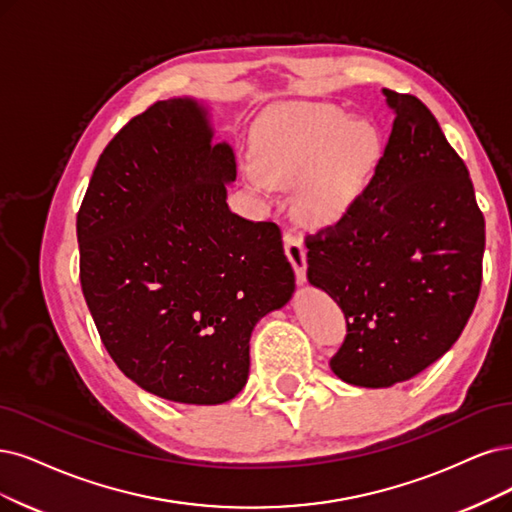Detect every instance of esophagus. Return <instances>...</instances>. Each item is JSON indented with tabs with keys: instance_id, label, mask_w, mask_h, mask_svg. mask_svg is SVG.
Segmentation results:
<instances>
[{
	"instance_id": "1",
	"label": "esophagus",
	"mask_w": 512,
	"mask_h": 512,
	"mask_svg": "<svg viewBox=\"0 0 512 512\" xmlns=\"http://www.w3.org/2000/svg\"><path fill=\"white\" fill-rule=\"evenodd\" d=\"M285 253L291 261V266L295 270L297 282H306V272H308V257H306V244L299 236L287 232L285 234Z\"/></svg>"
}]
</instances>
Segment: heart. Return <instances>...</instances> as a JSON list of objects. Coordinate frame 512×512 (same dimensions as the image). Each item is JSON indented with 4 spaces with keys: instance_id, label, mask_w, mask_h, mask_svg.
Segmentation results:
<instances>
[{
    "instance_id": "b5f03b06",
    "label": "heart",
    "mask_w": 512,
    "mask_h": 512,
    "mask_svg": "<svg viewBox=\"0 0 512 512\" xmlns=\"http://www.w3.org/2000/svg\"><path fill=\"white\" fill-rule=\"evenodd\" d=\"M377 158L369 122L333 107L282 105L261 122L253 175L259 189L297 185L299 206L314 221L342 215L361 192Z\"/></svg>"
}]
</instances>
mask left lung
Returning a JSON list of instances; mask_svg holds the SVG:
<instances>
[{
    "instance_id": "8db88e82",
    "label": "left lung",
    "mask_w": 512,
    "mask_h": 512,
    "mask_svg": "<svg viewBox=\"0 0 512 512\" xmlns=\"http://www.w3.org/2000/svg\"><path fill=\"white\" fill-rule=\"evenodd\" d=\"M394 122L369 185L306 238L308 280L342 308L331 358L352 386L388 388L458 342L483 278L485 219L464 160L430 109L384 88Z\"/></svg>"
}]
</instances>
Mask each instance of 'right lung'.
<instances>
[{"label":"right lung","mask_w":512,"mask_h":512,"mask_svg":"<svg viewBox=\"0 0 512 512\" xmlns=\"http://www.w3.org/2000/svg\"><path fill=\"white\" fill-rule=\"evenodd\" d=\"M234 179L206 109L168 99L109 141L80 206V282L101 342L166 401L234 399L255 325L295 291L278 225L227 206Z\"/></svg>","instance_id":"obj_1"}]
</instances>
